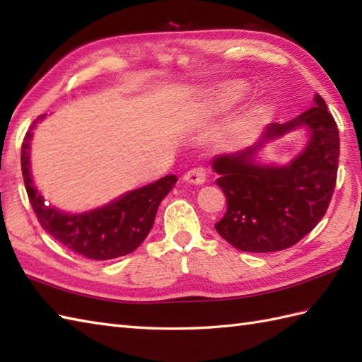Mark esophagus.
I'll return each instance as SVG.
<instances>
[{
    "mask_svg": "<svg viewBox=\"0 0 362 362\" xmlns=\"http://www.w3.org/2000/svg\"><path fill=\"white\" fill-rule=\"evenodd\" d=\"M205 179H206V173L201 166L189 169V171L183 175V180L188 183H193V185H202V183H205Z\"/></svg>",
    "mask_w": 362,
    "mask_h": 362,
    "instance_id": "obj_1",
    "label": "esophagus"
}]
</instances>
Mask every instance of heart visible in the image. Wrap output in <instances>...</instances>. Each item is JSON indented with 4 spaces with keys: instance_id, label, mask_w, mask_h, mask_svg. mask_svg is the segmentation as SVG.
<instances>
[{
    "instance_id": "obj_1",
    "label": "heart",
    "mask_w": 362,
    "mask_h": 362,
    "mask_svg": "<svg viewBox=\"0 0 362 362\" xmlns=\"http://www.w3.org/2000/svg\"><path fill=\"white\" fill-rule=\"evenodd\" d=\"M218 98H219V103L224 105V107H228L235 104L238 99L241 98V93L238 91L235 87H224L222 88L219 93H218Z\"/></svg>"
}]
</instances>
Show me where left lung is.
I'll list each match as a JSON object with an SVG mask.
<instances>
[{"instance_id":"left-lung-1","label":"left lung","mask_w":362,"mask_h":362,"mask_svg":"<svg viewBox=\"0 0 362 362\" xmlns=\"http://www.w3.org/2000/svg\"><path fill=\"white\" fill-rule=\"evenodd\" d=\"M314 105L286 122H271L259 140L211 160L227 211L216 232L243 252H276L298 243L319 224L328 209L339 163V130L327 104L314 95ZM305 129L307 144L288 164L261 162L267 142Z\"/></svg>"}]
</instances>
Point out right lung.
Returning a JSON list of instances; mask_svg holds the SVG:
<instances>
[{
	"mask_svg": "<svg viewBox=\"0 0 362 362\" xmlns=\"http://www.w3.org/2000/svg\"><path fill=\"white\" fill-rule=\"evenodd\" d=\"M45 117L40 115L33 122L21 144L23 180L40 226L66 249L86 258L112 259L132 253L149 235L158 205L174 188L177 177L165 175L82 213H68L46 204L30 174V141Z\"/></svg>",
	"mask_w": 362,
	"mask_h": 362,
	"instance_id": "add662e5",
	"label": "right lung"
}]
</instances>
